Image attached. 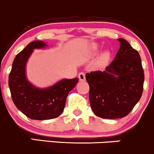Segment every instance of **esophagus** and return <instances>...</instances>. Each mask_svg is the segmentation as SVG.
I'll return each instance as SVG.
<instances>
[{"mask_svg": "<svg viewBox=\"0 0 154 154\" xmlns=\"http://www.w3.org/2000/svg\"><path fill=\"white\" fill-rule=\"evenodd\" d=\"M79 79L80 81H84L85 80V73L84 72H81L79 74Z\"/></svg>", "mask_w": 154, "mask_h": 154, "instance_id": "esophagus-1", "label": "esophagus"}]
</instances>
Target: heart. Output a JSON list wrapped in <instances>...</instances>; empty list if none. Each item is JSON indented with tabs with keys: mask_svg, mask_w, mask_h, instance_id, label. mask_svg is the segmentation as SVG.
Instances as JSON below:
<instances>
[{
	"mask_svg": "<svg viewBox=\"0 0 154 154\" xmlns=\"http://www.w3.org/2000/svg\"><path fill=\"white\" fill-rule=\"evenodd\" d=\"M107 56H108V54H105V57H107Z\"/></svg>",
	"mask_w": 154,
	"mask_h": 154,
	"instance_id": "1",
	"label": "heart"
}]
</instances>
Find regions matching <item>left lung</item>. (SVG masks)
<instances>
[{
    "instance_id": "left-lung-1",
    "label": "left lung",
    "mask_w": 154,
    "mask_h": 154,
    "mask_svg": "<svg viewBox=\"0 0 154 154\" xmlns=\"http://www.w3.org/2000/svg\"><path fill=\"white\" fill-rule=\"evenodd\" d=\"M114 60L104 71L86 74L92 111L103 119L127 116L142 96L144 71L137 50L124 38Z\"/></svg>"
}]
</instances>
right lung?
Segmentation results:
<instances>
[{"label": "right lung", "mask_w": 154, "mask_h": 154, "mask_svg": "<svg viewBox=\"0 0 154 154\" xmlns=\"http://www.w3.org/2000/svg\"><path fill=\"white\" fill-rule=\"evenodd\" d=\"M41 41H32L17 55L8 76L12 100L22 113L34 120H46L63 113L69 92L79 79H63L46 89H38L25 77V65L34 49L44 47Z\"/></svg>", "instance_id": "1"}]
</instances>
